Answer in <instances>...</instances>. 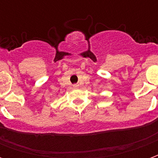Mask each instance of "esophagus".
Listing matches in <instances>:
<instances>
[{
    "label": "esophagus",
    "mask_w": 158,
    "mask_h": 158,
    "mask_svg": "<svg viewBox=\"0 0 158 158\" xmlns=\"http://www.w3.org/2000/svg\"><path fill=\"white\" fill-rule=\"evenodd\" d=\"M73 88H78V87H79V85H78V84H75V85H73Z\"/></svg>",
    "instance_id": "obj_1"
}]
</instances>
